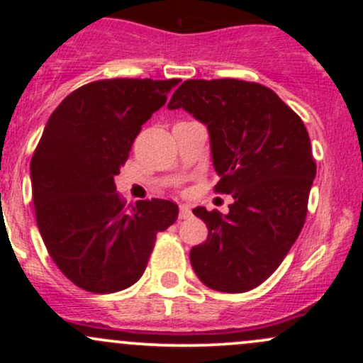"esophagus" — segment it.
<instances>
[{
  "instance_id": "1",
  "label": "esophagus",
  "mask_w": 363,
  "mask_h": 363,
  "mask_svg": "<svg viewBox=\"0 0 363 363\" xmlns=\"http://www.w3.org/2000/svg\"><path fill=\"white\" fill-rule=\"evenodd\" d=\"M191 208L187 205H181V208H179V218L181 220H186V218H191Z\"/></svg>"
}]
</instances>
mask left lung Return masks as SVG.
<instances>
[{
  "instance_id": "1",
  "label": "left lung",
  "mask_w": 363,
  "mask_h": 363,
  "mask_svg": "<svg viewBox=\"0 0 363 363\" xmlns=\"http://www.w3.org/2000/svg\"><path fill=\"white\" fill-rule=\"evenodd\" d=\"M169 109L208 126L215 191L232 194L228 213L194 208L208 239L189 252L206 286L242 294L272 277L301 234L315 177L309 133L268 86L254 82L186 80Z\"/></svg>"
}]
</instances>
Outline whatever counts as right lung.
<instances>
[{
    "label": "right lung",
    "mask_w": 363,
    "mask_h": 363,
    "mask_svg": "<svg viewBox=\"0 0 363 363\" xmlns=\"http://www.w3.org/2000/svg\"><path fill=\"white\" fill-rule=\"evenodd\" d=\"M177 83H86L45 124L30 162L37 225L57 268L83 290L114 294L138 281L157 234L177 220L176 203L153 198L126 206L114 184L141 126Z\"/></svg>",
    "instance_id": "1"
}]
</instances>
